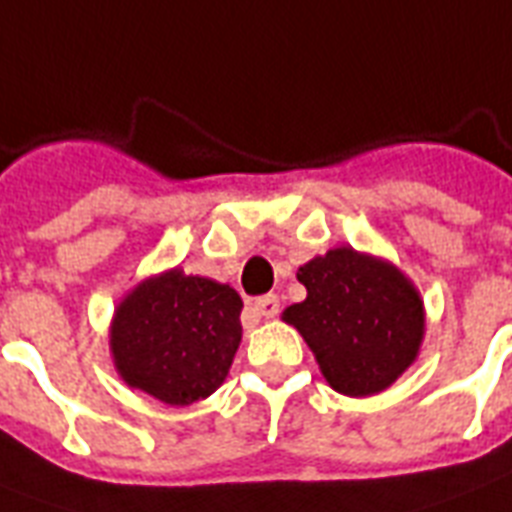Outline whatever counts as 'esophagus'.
Masks as SVG:
<instances>
[{
  "mask_svg": "<svg viewBox=\"0 0 512 512\" xmlns=\"http://www.w3.org/2000/svg\"><path fill=\"white\" fill-rule=\"evenodd\" d=\"M256 312L261 314V317H277V312H280V301H277L275 293H269V296H261L256 298Z\"/></svg>",
  "mask_w": 512,
  "mask_h": 512,
  "instance_id": "obj_1",
  "label": "esophagus"
}]
</instances>
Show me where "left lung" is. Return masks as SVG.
Wrapping results in <instances>:
<instances>
[{
  "label": "left lung",
  "mask_w": 512,
  "mask_h": 512,
  "mask_svg": "<svg viewBox=\"0 0 512 512\" xmlns=\"http://www.w3.org/2000/svg\"><path fill=\"white\" fill-rule=\"evenodd\" d=\"M296 277L306 298L282 320L301 333L333 391L375 396L415 365L425 338L423 296L394 261L338 245Z\"/></svg>",
  "instance_id": "1"
}]
</instances>
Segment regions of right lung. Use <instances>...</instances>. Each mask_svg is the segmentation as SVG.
<instances>
[{
	"label": "right lung",
	"instance_id": "1",
	"mask_svg": "<svg viewBox=\"0 0 512 512\" xmlns=\"http://www.w3.org/2000/svg\"><path fill=\"white\" fill-rule=\"evenodd\" d=\"M243 301L211 277L166 269L140 280L113 309L110 357L118 378L169 407L206 399L230 375L243 341Z\"/></svg>",
	"mask_w": 512,
	"mask_h": 512
}]
</instances>
